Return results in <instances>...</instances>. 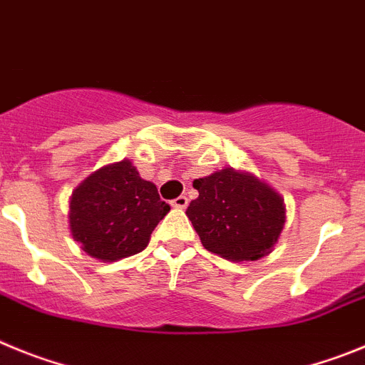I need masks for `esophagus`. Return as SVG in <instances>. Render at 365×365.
<instances>
[{"label":"esophagus","mask_w":365,"mask_h":365,"mask_svg":"<svg viewBox=\"0 0 365 365\" xmlns=\"http://www.w3.org/2000/svg\"><path fill=\"white\" fill-rule=\"evenodd\" d=\"M187 203H189L187 196H178V198L173 200V207H176V209H185Z\"/></svg>","instance_id":"obj_1"}]
</instances>
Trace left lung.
I'll use <instances>...</instances> for the list:
<instances>
[{"instance_id": "obj_1", "label": "left lung", "mask_w": 365, "mask_h": 365, "mask_svg": "<svg viewBox=\"0 0 365 365\" xmlns=\"http://www.w3.org/2000/svg\"><path fill=\"white\" fill-rule=\"evenodd\" d=\"M198 198L187 207L203 247L227 260H258L277 244L284 200L265 183L227 167L192 182Z\"/></svg>"}]
</instances>
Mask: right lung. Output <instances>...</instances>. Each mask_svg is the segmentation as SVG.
I'll list each match as a JSON object with an SVG mask.
<instances>
[{
  "mask_svg": "<svg viewBox=\"0 0 365 365\" xmlns=\"http://www.w3.org/2000/svg\"><path fill=\"white\" fill-rule=\"evenodd\" d=\"M170 211L158 189L140 178L129 160L88 176L71 200V231L94 258L114 262L143 251Z\"/></svg>",
  "mask_w": 365,
  "mask_h": 365,
  "instance_id": "add662e5",
  "label": "right lung"
}]
</instances>
